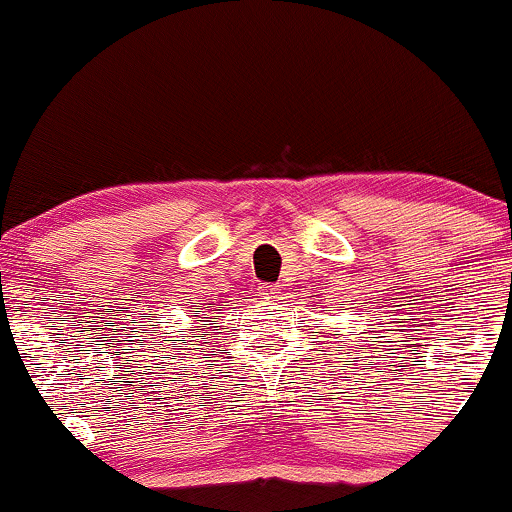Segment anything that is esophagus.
<instances>
[{
	"instance_id": "esophagus-1",
	"label": "esophagus",
	"mask_w": 512,
	"mask_h": 512,
	"mask_svg": "<svg viewBox=\"0 0 512 512\" xmlns=\"http://www.w3.org/2000/svg\"><path fill=\"white\" fill-rule=\"evenodd\" d=\"M258 293H261L263 298H278L280 285H261V288H258Z\"/></svg>"
}]
</instances>
